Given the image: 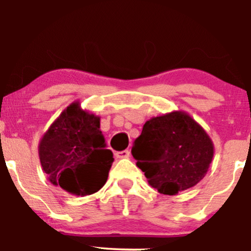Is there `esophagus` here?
<instances>
[{
	"mask_svg": "<svg viewBox=\"0 0 251 251\" xmlns=\"http://www.w3.org/2000/svg\"><path fill=\"white\" fill-rule=\"evenodd\" d=\"M129 155H131V153H129L128 150H125V151L117 152V153H116V157L118 158V159H124V158H129Z\"/></svg>",
	"mask_w": 251,
	"mask_h": 251,
	"instance_id": "34e87169",
	"label": "esophagus"
}]
</instances>
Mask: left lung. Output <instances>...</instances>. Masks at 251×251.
Wrapping results in <instances>:
<instances>
[{
  "instance_id": "1",
  "label": "left lung",
  "mask_w": 251,
  "mask_h": 251,
  "mask_svg": "<svg viewBox=\"0 0 251 251\" xmlns=\"http://www.w3.org/2000/svg\"><path fill=\"white\" fill-rule=\"evenodd\" d=\"M215 153L206 131L185 111L153 117L134 140L132 154L148 183L174 196L205 177Z\"/></svg>"
}]
</instances>
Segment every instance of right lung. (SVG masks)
<instances>
[{"mask_svg":"<svg viewBox=\"0 0 251 251\" xmlns=\"http://www.w3.org/2000/svg\"><path fill=\"white\" fill-rule=\"evenodd\" d=\"M101 133L99 116L83 109L79 100L70 103L39 143L40 163L48 180L74 196L99 191L114 160Z\"/></svg>","mask_w":251,"mask_h":251,"instance_id":"obj_1","label":"right lung"}]
</instances>
